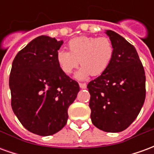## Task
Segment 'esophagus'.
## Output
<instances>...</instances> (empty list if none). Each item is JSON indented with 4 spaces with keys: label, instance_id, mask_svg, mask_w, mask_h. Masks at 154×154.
<instances>
[{
    "label": "esophagus",
    "instance_id": "esophagus-1",
    "mask_svg": "<svg viewBox=\"0 0 154 154\" xmlns=\"http://www.w3.org/2000/svg\"><path fill=\"white\" fill-rule=\"evenodd\" d=\"M79 87H80L82 89H85V88H87V84L86 83H79Z\"/></svg>",
    "mask_w": 154,
    "mask_h": 154
}]
</instances>
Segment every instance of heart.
<instances>
[{
  "label": "heart",
  "mask_w": 154,
  "mask_h": 154,
  "mask_svg": "<svg viewBox=\"0 0 154 154\" xmlns=\"http://www.w3.org/2000/svg\"><path fill=\"white\" fill-rule=\"evenodd\" d=\"M68 52L58 50L56 61L63 73L69 75L80 64L82 66L76 76L84 80L89 75L98 76L106 71L113 58L114 46L106 37L81 36L72 39L67 44Z\"/></svg>",
  "instance_id": "obj_1"
}]
</instances>
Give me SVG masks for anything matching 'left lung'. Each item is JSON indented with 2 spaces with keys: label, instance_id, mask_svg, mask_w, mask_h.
<instances>
[{
  "label": "left lung",
  "instance_id": "8db88e82",
  "mask_svg": "<svg viewBox=\"0 0 154 154\" xmlns=\"http://www.w3.org/2000/svg\"><path fill=\"white\" fill-rule=\"evenodd\" d=\"M115 49L113 58L100 76L87 85L91 119L103 131L127 129L144 103L145 72L135 48L112 30L106 31Z\"/></svg>",
  "mask_w": 154,
  "mask_h": 154
}]
</instances>
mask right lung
Returning <instances> with one entry per match:
<instances>
[{
  "instance_id": "add662e5",
  "label": "right lung",
  "mask_w": 154,
  "mask_h": 154,
  "mask_svg": "<svg viewBox=\"0 0 154 154\" xmlns=\"http://www.w3.org/2000/svg\"><path fill=\"white\" fill-rule=\"evenodd\" d=\"M63 43L38 36L12 63L9 79L12 110L25 129L38 135H52L63 128L68 107L80 91L77 82L57 63L56 54Z\"/></svg>"
}]
</instances>
